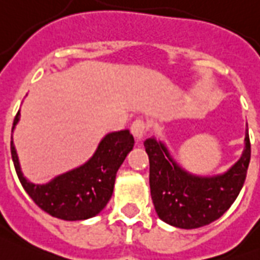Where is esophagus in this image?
Wrapping results in <instances>:
<instances>
[{"label":"esophagus","mask_w":260,"mask_h":260,"mask_svg":"<svg viewBox=\"0 0 260 260\" xmlns=\"http://www.w3.org/2000/svg\"><path fill=\"white\" fill-rule=\"evenodd\" d=\"M146 130H147V125L143 119H135L132 125V133L134 135V138L137 141H141L145 135Z\"/></svg>","instance_id":"34e87169"}]
</instances>
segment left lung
I'll use <instances>...</instances> for the list:
<instances>
[{"instance_id": "8db88e82", "label": "left lung", "mask_w": 260, "mask_h": 260, "mask_svg": "<svg viewBox=\"0 0 260 260\" xmlns=\"http://www.w3.org/2000/svg\"><path fill=\"white\" fill-rule=\"evenodd\" d=\"M246 149L230 170L218 177L202 178L178 166L164 143L145 141L150 162V190L160 219L179 229H198L210 224L230 209L241 192L251 158L248 130Z\"/></svg>"}]
</instances>
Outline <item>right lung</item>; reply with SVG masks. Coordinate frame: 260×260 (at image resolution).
Masks as SVG:
<instances>
[{
    "instance_id": "right-lung-1",
    "label": "right lung",
    "mask_w": 260,
    "mask_h": 260,
    "mask_svg": "<svg viewBox=\"0 0 260 260\" xmlns=\"http://www.w3.org/2000/svg\"><path fill=\"white\" fill-rule=\"evenodd\" d=\"M18 119L19 110L13 128ZM133 146L134 138L128 130L110 133L83 166L62 174L46 184L30 183L23 178L13 139L10 151L19 182L40 209L59 219L82 220L95 216L110 201L118 169Z\"/></svg>"
}]
</instances>
